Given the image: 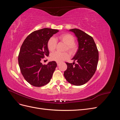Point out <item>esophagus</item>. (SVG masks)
Here are the masks:
<instances>
[{"label": "esophagus", "mask_w": 120, "mask_h": 120, "mask_svg": "<svg viewBox=\"0 0 120 120\" xmlns=\"http://www.w3.org/2000/svg\"><path fill=\"white\" fill-rule=\"evenodd\" d=\"M60 64L59 63H57V66H60Z\"/></svg>", "instance_id": "34e87169"}]
</instances>
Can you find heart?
<instances>
[{
  "mask_svg": "<svg viewBox=\"0 0 120 120\" xmlns=\"http://www.w3.org/2000/svg\"><path fill=\"white\" fill-rule=\"evenodd\" d=\"M58 38L60 41H63L66 45V49L68 50L70 52L74 53L77 51L78 46L74 42L75 38L71 34L68 33L63 34L60 35ZM56 39L53 38H50L47 43V47L48 49L50 52H53L56 49ZM69 57H70V54L67 52H56L50 55V59L57 63H61L67 60Z\"/></svg>",
  "mask_w": 120,
  "mask_h": 120,
  "instance_id": "b5f03b06",
  "label": "heart"
}]
</instances>
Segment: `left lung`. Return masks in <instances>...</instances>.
I'll use <instances>...</instances> for the list:
<instances>
[{
	"label": "left lung",
	"instance_id": "left-lung-1",
	"mask_svg": "<svg viewBox=\"0 0 120 120\" xmlns=\"http://www.w3.org/2000/svg\"><path fill=\"white\" fill-rule=\"evenodd\" d=\"M78 38L79 48L72 60L77 63H66L67 69L64 72L67 81L75 86L84 85L95 73L99 60V52L93 38L77 28L70 30Z\"/></svg>",
	"mask_w": 120,
	"mask_h": 120
}]
</instances>
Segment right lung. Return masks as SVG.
Masks as SVG:
<instances>
[{"instance_id": "add662e5", "label": "right lung", "mask_w": 120, "mask_h": 120, "mask_svg": "<svg viewBox=\"0 0 120 120\" xmlns=\"http://www.w3.org/2000/svg\"><path fill=\"white\" fill-rule=\"evenodd\" d=\"M59 30L45 28L29 34L21 45L19 64L24 79L32 86L40 87L50 82L57 66L56 61L42 64V59L49 56L47 47L49 39Z\"/></svg>"}]
</instances>
